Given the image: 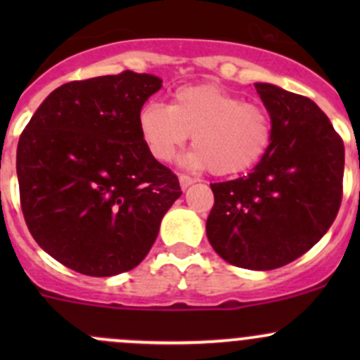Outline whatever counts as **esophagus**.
Here are the masks:
<instances>
[{
  "instance_id": "obj_1",
  "label": "esophagus",
  "mask_w": 360,
  "mask_h": 360,
  "mask_svg": "<svg viewBox=\"0 0 360 360\" xmlns=\"http://www.w3.org/2000/svg\"><path fill=\"white\" fill-rule=\"evenodd\" d=\"M193 183H195L193 177L186 176V174H181V176H179V184H181V188H183V190H186V188L191 186Z\"/></svg>"
}]
</instances>
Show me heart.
<instances>
[{
    "label": "heart",
    "instance_id": "heart-1",
    "mask_svg": "<svg viewBox=\"0 0 360 360\" xmlns=\"http://www.w3.org/2000/svg\"><path fill=\"white\" fill-rule=\"evenodd\" d=\"M139 132L151 157L172 162L193 134V150L184 163L210 169L216 176H237L266 155L274 137L264 108L216 85L181 86L169 106L146 103L137 115Z\"/></svg>",
    "mask_w": 360,
    "mask_h": 360
}]
</instances>
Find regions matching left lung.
<instances>
[{"label":"left lung","mask_w":360,"mask_h":360,"mask_svg":"<svg viewBox=\"0 0 360 360\" xmlns=\"http://www.w3.org/2000/svg\"><path fill=\"white\" fill-rule=\"evenodd\" d=\"M274 125L250 174L210 184L205 231L235 266L274 270L303 256L331 228L343 193V141L311 99L254 83Z\"/></svg>","instance_id":"1"}]
</instances>
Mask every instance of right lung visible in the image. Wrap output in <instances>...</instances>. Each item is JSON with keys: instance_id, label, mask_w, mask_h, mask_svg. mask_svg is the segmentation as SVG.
<instances>
[{"instance_id": "right-lung-1", "label": "right lung", "mask_w": 360, "mask_h": 360, "mask_svg": "<svg viewBox=\"0 0 360 360\" xmlns=\"http://www.w3.org/2000/svg\"><path fill=\"white\" fill-rule=\"evenodd\" d=\"M162 89L153 75L69 82L53 90L20 134L17 177L32 238L64 266L111 277L136 268L183 195L151 157L137 115Z\"/></svg>"}]
</instances>
